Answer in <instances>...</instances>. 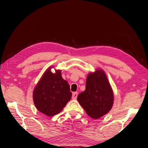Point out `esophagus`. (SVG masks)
I'll return each mask as SVG.
<instances>
[{"instance_id":"34e87169","label":"esophagus","mask_w":148,"mask_h":148,"mask_svg":"<svg viewBox=\"0 0 148 148\" xmlns=\"http://www.w3.org/2000/svg\"><path fill=\"white\" fill-rule=\"evenodd\" d=\"M77 92H74L73 94V96H72V98L73 99V100H75L77 98Z\"/></svg>"}]
</instances>
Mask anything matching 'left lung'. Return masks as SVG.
Masks as SVG:
<instances>
[{"mask_svg": "<svg viewBox=\"0 0 148 148\" xmlns=\"http://www.w3.org/2000/svg\"><path fill=\"white\" fill-rule=\"evenodd\" d=\"M77 100L88 116L94 119L100 118L111 110L114 94L102 69L88 75L86 90L78 95Z\"/></svg>", "mask_w": 148, "mask_h": 148, "instance_id": "obj_1", "label": "left lung"}]
</instances>
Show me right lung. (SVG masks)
<instances>
[{"label":"right lung","instance_id":"obj_1","mask_svg":"<svg viewBox=\"0 0 148 148\" xmlns=\"http://www.w3.org/2000/svg\"><path fill=\"white\" fill-rule=\"evenodd\" d=\"M52 68L46 70L33 92L36 108L48 116L61 112L72 96L69 85L62 77L61 70L52 73Z\"/></svg>","mask_w":148,"mask_h":148}]
</instances>
